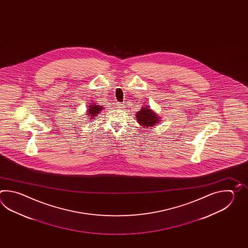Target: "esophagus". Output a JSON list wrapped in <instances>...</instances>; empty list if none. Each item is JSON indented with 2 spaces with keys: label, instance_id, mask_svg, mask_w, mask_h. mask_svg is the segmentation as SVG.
<instances>
[{
  "label": "esophagus",
  "instance_id": "esophagus-1",
  "mask_svg": "<svg viewBox=\"0 0 248 248\" xmlns=\"http://www.w3.org/2000/svg\"><path fill=\"white\" fill-rule=\"evenodd\" d=\"M116 107L117 108H120V109H124L125 105L122 104V103H117Z\"/></svg>",
  "mask_w": 248,
  "mask_h": 248
}]
</instances>
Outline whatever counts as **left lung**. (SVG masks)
Returning <instances> with one entry per match:
<instances>
[{
    "instance_id": "left-lung-1",
    "label": "left lung",
    "mask_w": 248,
    "mask_h": 248,
    "mask_svg": "<svg viewBox=\"0 0 248 248\" xmlns=\"http://www.w3.org/2000/svg\"><path fill=\"white\" fill-rule=\"evenodd\" d=\"M137 121L142 127L154 126L159 122V117L156 112L151 110L147 106H143L141 111H137Z\"/></svg>"
}]
</instances>
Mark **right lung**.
<instances>
[{"instance_id": "right-lung-1", "label": "right lung", "mask_w": 248, "mask_h": 248, "mask_svg": "<svg viewBox=\"0 0 248 248\" xmlns=\"http://www.w3.org/2000/svg\"><path fill=\"white\" fill-rule=\"evenodd\" d=\"M88 108L89 109L87 110V113H88V116L90 117V119H91L93 117L96 116L102 111L103 106H98V105H96L95 103H93L92 105H89Z\"/></svg>"}]
</instances>
